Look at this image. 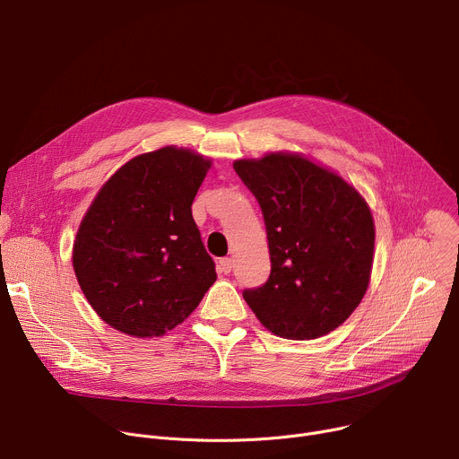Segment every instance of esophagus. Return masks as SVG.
<instances>
[{
	"label": "esophagus",
	"mask_w": 459,
	"mask_h": 459,
	"mask_svg": "<svg viewBox=\"0 0 459 459\" xmlns=\"http://www.w3.org/2000/svg\"><path fill=\"white\" fill-rule=\"evenodd\" d=\"M217 272H219V273L228 275V273L231 272V259H230V257H222V259H219V261H217Z\"/></svg>",
	"instance_id": "1"
}]
</instances>
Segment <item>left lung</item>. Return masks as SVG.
I'll use <instances>...</instances> for the list:
<instances>
[{"instance_id":"obj_1","label":"left lung","mask_w":459,"mask_h":459,"mask_svg":"<svg viewBox=\"0 0 459 459\" xmlns=\"http://www.w3.org/2000/svg\"><path fill=\"white\" fill-rule=\"evenodd\" d=\"M235 173L257 198L272 272L242 291L259 321L286 339H317L361 302L374 261V221L350 184L299 155L237 160Z\"/></svg>"}]
</instances>
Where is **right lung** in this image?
Instances as JSON below:
<instances>
[{"instance_id":"add662e5","label":"right lung","mask_w":459,"mask_h":459,"mask_svg":"<svg viewBox=\"0 0 459 459\" xmlns=\"http://www.w3.org/2000/svg\"><path fill=\"white\" fill-rule=\"evenodd\" d=\"M212 162L162 147L122 166L85 213L73 266L94 312L134 337L180 325L217 281L191 204Z\"/></svg>"}]
</instances>
